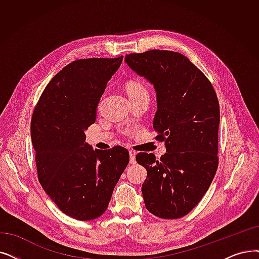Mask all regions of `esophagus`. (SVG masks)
I'll list each match as a JSON object with an SVG mask.
<instances>
[{
	"instance_id": "34e87169",
	"label": "esophagus",
	"mask_w": 259,
	"mask_h": 259,
	"mask_svg": "<svg viewBox=\"0 0 259 259\" xmlns=\"http://www.w3.org/2000/svg\"><path fill=\"white\" fill-rule=\"evenodd\" d=\"M129 154H130V164H136V152L134 151H130L129 152Z\"/></svg>"
}]
</instances>
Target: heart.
<instances>
[{
    "label": "heart",
    "mask_w": 259,
    "mask_h": 259,
    "mask_svg": "<svg viewBox=\"0 0 259 259\" xmlns=\"http://www.w3.org/2000/svg\"><path fill=\"white\" fill-rule=\"evenodd\" d=\"M127 92L129 97L130 96H136L141 94H148L147 89L144 87L143 83L139 81H130L127 83Z\"/></svg>",
    "instance_id": "heart-1"
}]
</instances>
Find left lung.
<instances>
[{
    "instance_id": "1",
    "label": "left lung",
    "mask_w": 259,
    "mask_h": 259,
    "mask_svg": "<svg viewBox=\"0 0 259 259\" xmlns=\"http://www.w3.org/2000/svg\"><path fill=\"white\" fill-rule=\"evenodd\" d=\"M125 61L155 90L153 129L166 147L160 160L153 153L137 155L147 170L142 185L145 206L156 217L181 218L201 201L217 171L216 92L206 76L180 53L152 50L126 55Z\"/></svg>"
}]
</instances>
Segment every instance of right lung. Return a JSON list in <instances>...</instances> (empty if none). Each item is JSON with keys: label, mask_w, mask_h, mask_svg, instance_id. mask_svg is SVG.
<instances>
[{"label": "right lung", "mask_w": 259, "mask_h": 259, "mask_svg": "<svg viewBox=\"0 0 259 259\" xmlns=\"http://www.w3.org/2000/svg\"><path fill=\"white\" fill-rule=\"evenodd\" d=\"M121 61L122 56L67 64L44 89L31 116L39 182L59 209L76 220L103 215L129 163L126 148L94 150L84 134Z\"/></svg>", "instance_id": "add662e5"}]
</instances>
